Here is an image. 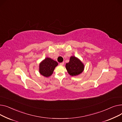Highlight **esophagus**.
I'll return each instance as SVG.
<instances>
[{
    "mask_svg": "<svg viewBox=\"0 0 122 122\" xmlns=\"http://www.w3.org/2000/svg\"><path fill=\"white\" fill-rule=\"evenodd\" d=\"M64 62H61V63H60V65L61 66H63V64H64Z\"/></svg>",
    "mask_w": 122,
    "mask_h": 122,
    "instance_id": "1",
    "label": "esophagus"
}]
</instances>
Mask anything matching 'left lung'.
Listing matches in <instances>:
<instances>
[{"label": "left lung", "mask_w": 122, "mask_h": 122, "mask_svg": "<svg viewBox=\"0 0 122 122\" xmlns=\"http://www.w3.org/2000/svg\"><path fill=\"white\" fill-rule=\"evenodd\" d=\"M66 67L70 75L76 76L83 72L85 66L80 59L73 56H71L69 62L66 63Z\"/></svg>", "instance_id": "8db88e82"}]
</instances>
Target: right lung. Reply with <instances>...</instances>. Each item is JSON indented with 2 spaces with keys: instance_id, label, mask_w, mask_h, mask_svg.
I'll use <instances>...</instances> for the list:
<instances>
[{
  "instance_id": "obj_1",
  "label": "right lung",
  "mask_w": 122,
  "mask_h": 122,
  "mask_svg": "<svg viewBox=\"0 0 122 122\" xmlns=\"http://www.w3.org/2000/svg\"><path fill=\"white\" fill-rule=\"evenodd\" d=\"M58 65V63L56 61L47 57L39 63V72L42 76L49 77L52 75L55 67Z\"/></svg>"
}]
</instances>
